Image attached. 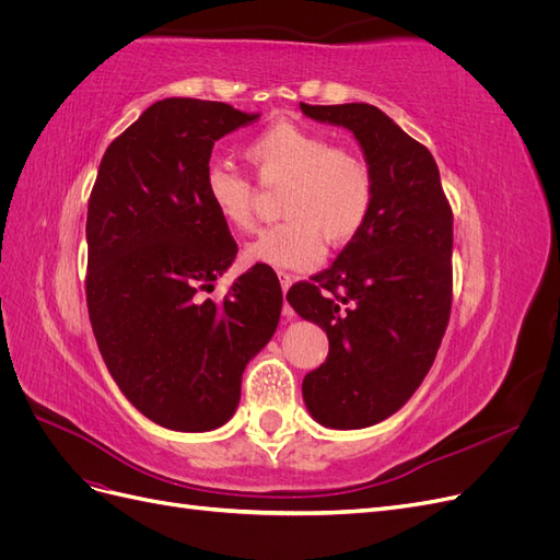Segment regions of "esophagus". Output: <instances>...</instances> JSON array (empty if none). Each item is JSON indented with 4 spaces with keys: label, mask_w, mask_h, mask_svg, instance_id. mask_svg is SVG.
<instances>
[{
    "label": "esophagus",
    "mask_w": 560,
    "mask_h": 560,
    "mask_svg": "<svg viewBox=\"0 0 560 560\" xmlns=\"http://www.w3.org/2000/svg\"><path fill=\"white\" fill-rule=\"evenodd\" d=\"M292 282H294V276H290V273H280V287H282V294H284V296H287V292H290ZM284 315H287V317H292V315H294V313H292V308L287 306V303H284Z\"/></svg>",
    "instance_id": "esophagus-1"
}]
</instances>
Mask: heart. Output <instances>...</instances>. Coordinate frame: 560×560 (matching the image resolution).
Returning <instances> with one entry per match:
<instances>
[{
  "mask_svg": "<svg viewBox=\"0 0 560 560\" xmlns=\"http://www.w3.org/2000/svg\"><path fill=\"white\" fill-rule=\"evenodd\" d=\"M245 156L264 182H284L282 224L261 231L245 247L249 264L270 268H311L329 245L352 241L374 202V173L358 151L334 147L327 135L280 121L259 132ZM202 196L231 229L254 224L249 182L226 163H210Z\"/></svg>",
  "mask_w": 560,
  "mask_h": 560,
  "instance_id": "b5f03b06",
  "label": "heart"
}]
</instances>
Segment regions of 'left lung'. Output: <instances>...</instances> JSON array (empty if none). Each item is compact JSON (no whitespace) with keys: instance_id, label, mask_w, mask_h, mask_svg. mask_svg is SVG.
<instances>
[{"instance_id":"8db88e82","label":"left lung","mask_w":560,"mask_h":560,"mask_svg":"<svg viewBox=\"0 0 560 560\" xmlns=\"http://www.w3.org/2000/svg\"><path fill=\"white\" fill-rule=\"evenodd\" d=\"M341 126L374 173V202L336 261L287 301L327 331V362L303 378L306 409L329 430L397 413L436 358L451 313L453 214L430 151L374 105H303Z\"/></svg>"}]
</instances>
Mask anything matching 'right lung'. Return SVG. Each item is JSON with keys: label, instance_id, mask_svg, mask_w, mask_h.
I'll use <instances>...</instances> for the list:
<instances>
[{"label": "right lung", "instance_id": "obj_1", "mask_svg": "<svg viewBox=\"0 0 560 560\" xmlns=\"http://www.w3.org/2000/svg\"><path fill=\"white\" fill-rule=\"evenodd\" d=\"M261 114L167 97L107 147L89 200L86 301L100 354L156 425L210 432L238 409L247 362L273 338L282 290L261 264L202 299L238 245L202 196L212 147Z\"/></svg>", "mask_w": 560, "mask_h": 560}]
</instances>
